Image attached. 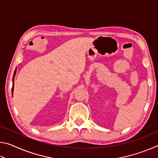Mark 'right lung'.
Masks as SVG:
<instances>
[{
  "label": "right lung",
  "mask_w": 158,
  "mask_h": 158,
  "mask_svg": "<svg viewBox=\"0 0 158 158\" xmlns=\"http://www.w3.org/2000/svg\"><path fill=\"white\" fill-rule=\"evenodd\" d=\"M16 73H17V68L15 69V73H14V74H13V78H12V96H13V91H14V85H15V75H16Z\"/></svg>",
  "instance_id": "right-lung-1"
}]
</instances>
